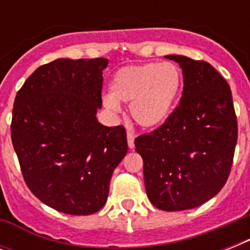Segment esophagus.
Instances as JSON below:
<instances>
[{
    "instance_id": "esophagus-1",
    "label": "esophagus",
    "mask_w": 250,
    "mask_h": 250,
    "mask_svg": "<svg viewBox=\"0 0 250 250\" xmlns=\"http://www.w3.org/2000/svg\"><path fill=\"white\" fill-rule=\"evenodd\" d=\"M127 141H128V146L131 149L135 146V133L132 131H127Z\"/></svg>"
}]
</instances>
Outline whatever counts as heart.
Segmentation results:
<instances>
[{
	"label": "heart",
	"instance_id": "obj_1",
	"mask_svg": "<svg viewBox=\"0 0 250 250\" xmlns=\"http://www.w3.org/2000/svg\"><path fill=\"white\" fill-rule=\"evenodd\" d=\"M182 84V72L171 62L125 66L114 74L104 105L118 110V102H129L133 121L144 128H156L170 117Z\"/></svg>",
	"mask_w": 250,
	"mask_h": 250
}]
</instances>
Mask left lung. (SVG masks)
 I'll return each instance as SVG.
<instances>
[{
    "label": "left lung",
    "instance_id": "obj_1",
    "mask_svg": "<svg viewBox=\"0 0 250 250\" xmlns=\"http://www.w3.org/2000/svg\"><path fill=\"white\" fill-rule=\"evenodd\" d=\"M183 70L182 100L164 125L135 139L146 196L166 211L197 208L229 179L237 141L232 93L205 61L166 56Z\"/></svg>",
    "mask_w": 250,
    "mask_h": 250
}]
</instances>
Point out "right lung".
<instances>
[{
	"instance_id": "obj_1",
	"label": "right lung",
	"mask_w": 250,
	"mask_h": 250,
	"mask_svg": "<svg viewBox=\"0 0 250 250\" xmlns=\"http://www.w3.org/2000/svg\"><path fill=\"white\" fill-rule=\"evenodd\" d=\"M106 58H60L25 80L13 107L11 141L29 190L45 205L89 215L106 204L128 150L123 125L97 121Z\"/></svg>"
}]
</instances>
